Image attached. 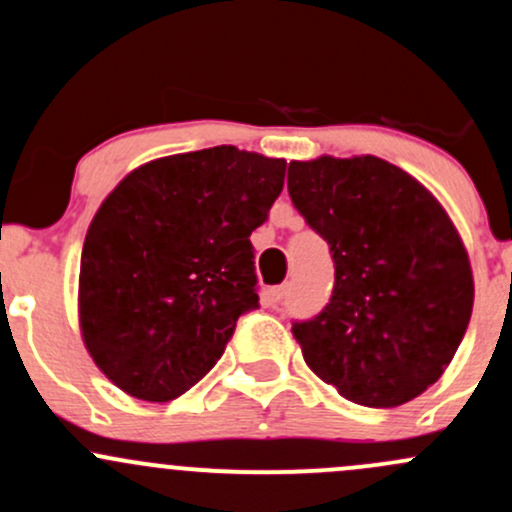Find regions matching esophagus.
Segmentation results:
<instances>
[{
    "label": "esophagus",
    "mask_w": 512,
    "mask_h": 512,
    "mask_svg": "<svg viewBox=\"0 0 512 512\" xmlns=\"http://www.w3.org/2000/svg\"><path fill=\"white\" fill-rule=\"evenodd\" d=\"M288 295H290V285H288V283L276 285V288L271 290V300H273V302H283L285 298H288Z\"/></svg>",
    "instance_id": "esophagus-1"
}]
</instances>
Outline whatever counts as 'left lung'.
<instances>
[{"label":"left lung","mask_w":512,"mask_h":512,"mask_svg":"<svg viewBox=\"0 0 512 512\" xmlns=\"http://www.w3.org/2000/svg\"><path fill=\"white\" fill-rule=\"evenodd\" d=\"M288 192L334 261L332 298L293 320L307 366L366 408L417 398L449 366L474 307L469 256L447 212L376 156L293 161Z\"/></svg>","instance_id":"obj_1"}]
</instances>
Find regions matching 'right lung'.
<instances>
[{
    "instance_id": "right-lung-1",
    "label": "right lung",
    "mask_w": 512,
    "mask_h": 512,
    "mask_svg": "<svg viewBox=\"0 0 512 512\" xmlns=\"http://www.w3.org/2000/svg\"><path fill=\"white\" fill-rule=\"evenodd\" d=\"M285 161L214 146L126 175L102 202L80 261V324L104 376L168 403L222 359L258 307L251 232L268 219Z\"/></svg>"
}]
</instances>
